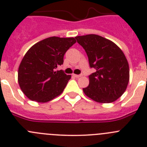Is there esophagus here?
<instances>
[{
    "label": "esophagus",
    "mask_w": 147,
    "mask_h": 147,
    "mask_svg": "<svg viewBox=\"0 0 147 147\" xmlns=\"http://www.w3.org/2000/svg\"><path fill=\"white\" fill-rule=\"evenodd\" d=\"M73 76H74V77H76V78H80V77H81L82 76V75H77V74H73Z\"/></svg>",
    "instance_id": "34e87169"
}]
</instances>
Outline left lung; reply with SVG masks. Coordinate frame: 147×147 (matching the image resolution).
Instances as JSON below:
<instances>
[{
	"label": "left lung",
	"mask_w": 147,
	"mask_h": 147,
	"mask_svg": "<svg viewBox=\"0 0 147 147\" xmlns=\"http://www.w3.org/2000/svg\"><path fill=\"white\" fill-rule=\"evenodd\" d=\"M75 38L86 51L90 67L89 85L83 88L87 96L98 103H111L125 92L129 80V67L124 52L111 40L97 34Z\"/></svg>",
	"instance_id": "left-lung-1"
}]
</instances>
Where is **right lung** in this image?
Returning a JSON list of instances; mask_svg holds the SVG:
<instances>
[{"mask_svg":"<svg viewBox=\"0 0 147 147\" xmlns=\"http://www.w3.org/2000/svg\"><path fill=\"white\" fill-rule=\"evenodd\" d=\"M76 40L74 37H51L28 49L18 67V80L23 93L32 101L48 102L63 92L71 75L56 71Z\"/></svg>","mask_w":147,"mask_h":147,"instance_id":"add662e5","label":"right lung"}]
</instances>
